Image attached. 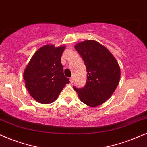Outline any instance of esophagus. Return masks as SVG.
<instances>
[{"instance_id":"34e87169","label":"esophagus","mask_w":147,"mask_h":147,"mask_svg":"<svg viewBox=\"0 0 147 147\" xmlns=\"http://www.w3.org/2000/svg\"><path fill=\"white\" fill-rule=\"evenodd\" d=\"M70 82L72 84V82H73V77H70Z\"/></svg>"}]
</instances>
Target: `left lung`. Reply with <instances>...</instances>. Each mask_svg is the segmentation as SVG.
Returning <instances> with one entry per match:
<instances>
[{"instance_id": "1", "label": "left lung", "mask_w": 147, "mask_h": 147, "mask_svg": "<svg viewBox=\"0 0 147 147\" xmlns=\"http://www.w3.org/2000/svg\"><path fill=\"white\" fill-rule=\"evenodd\" d=\"M87 70L84 87L77 88L81 101L90 107L105 102L117 88L121 70L114 57L105 47L94 40H86L75 46Z\"/></svg>"}]
</instances>
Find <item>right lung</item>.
<instances>
[{"instance_id": "obj_1", "label": "right lung", "mask_w": 147, "mask_h": 147, "mask_svg": "<svg viewBox=\"0 0 147 147\" xmlns=\"http://www.w3.org/2000/svg\"><path fill=\"white\" fill-rule=\"evenodd\" d=\"M64 46L45 45L35 53L24 72L25 86L38 102L51 103L57 99L69 79L63 74L61 57Z\"/></svg>"}]
</instances>
